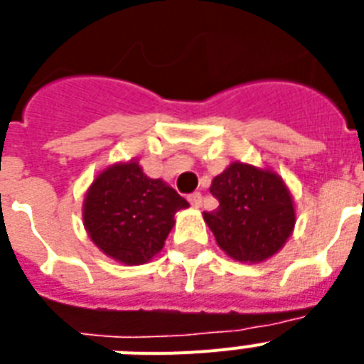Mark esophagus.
<instances>
[{"label": "esophagus", "instance_id": "34e87169", "mask_svg": "<svg viewBox=\"0 0 364 364\" xmlns=\"http://www.w3.org/2000/svg\"><path fill=\"white\" fill-rule=\"evenodd\" d=\"M188 202H191V205H193V208H200V205H202V194L200 193L188 194Z\"/></svg>", "mask_w": 364, "mask_h": 364}]
</instances>
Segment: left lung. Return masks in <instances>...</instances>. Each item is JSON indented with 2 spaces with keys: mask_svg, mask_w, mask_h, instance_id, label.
Returning <instances> with one entry per match:
<instances>
[{
  "mask_svg": "<svg viewBox=\"0 0 364 364\" xmlns=\"http://www.w3.org/2000/svg\"><path fill=\"white\" fill-rule=\"evenodd\" d=\"M219 200L204 221L217 245L240 262H262L285 245L294 228L291 193L276 171L232 162L213 179Z\"/></svg>",
  "mask_w": 364,
  "mask_h": 364,
  "instance_id": "1",
  "label": "left lung"
}]
</instances>
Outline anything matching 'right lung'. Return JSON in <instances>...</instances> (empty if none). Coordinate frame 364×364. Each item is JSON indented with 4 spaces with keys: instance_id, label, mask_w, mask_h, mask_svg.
<instances>
[{
    "instance_id": "obj_1",
    "label": "right lung",
    "mask_w": 364,
    "mask_h": 364,
    "mask_svg": "<svg viewBox=\"0 0 364 364\" xmlns=\"http://www.w3.org/2000/svg\"><path fill=\"white\" fill-rule=\"evenodd\" d=\"M188 202L143 173L137 160L105 168L88 187L82 221L102 253L122 264H145L164 247L176 213Z\"/></svg>"
}]
</instances>
